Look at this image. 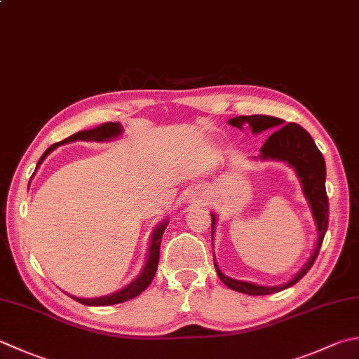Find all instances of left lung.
<instances>
[{
  "instance_id": "8db88e82",
  "label": "left lung",
  "mask_w": 359,
  "mask_h": 359,
  "mask_svg": "<svg viewBox=\"0 0 359 359\" xmlns=\"http://www.w3.org/2000/svg\"><path fill=\"white\" fill-rule=\"evenodd\" d=\"M229 124L235 126V128L243 129V126H249L254 133H259L263 130H273L266 140L264 144L259 149V158L263 160H283L290 163L302 182V188L306 196L308 202L311 205V212L314 216L316 226H318V243H316V249L313 252L311 258L304 266L296 277H294L290 283L280 285V286H258L254 283L240 282V280H233L224 273L217 268L215 263V268L217 276H219L221 282L229 286L230 290L249 294V296H268V294L278 292L286 290L292 285H296L299 280L305 276V273L311 269L316 258L319 255L322 241L327 233L328 227V198L325 189V160L322 157V152L318 149V146L313 142L310 133H308L302 126L296 123H287L283 126V119L268 115H250V116H238L231 118ZM216 224V216L212 215V236Z\"/></svg>"
}]
</instances>
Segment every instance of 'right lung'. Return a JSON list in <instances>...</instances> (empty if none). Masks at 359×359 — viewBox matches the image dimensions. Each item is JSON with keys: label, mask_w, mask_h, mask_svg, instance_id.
<instances>
[{"label": "right lung", "mask_w": 359, "mask_h": 359, "mask_svg": "<svg viewBox=\"0 0 359 359\" xmlns=\"http://www.w3.org/2000/svg\"><path fill=\"white\" fill-rule=\"evenodd\" d=\"M121 126L118 123H104L97 128L88 129V130H81L77 133H73L72 137H68L65 140H62L60 143H55L53 146H49L45 151L43 156L40 157L39 163L45 160L49 152L55 149L59 144L62 143H69V142H76V140H83V142H104V140H110L121 133ZM166 229V221L163 224H160L157 230H154L152 235V243H151V249H149V255H147V262L144 269L142 272V276L138 278L133 280L130 285H128L124 290L118 291L115 294H110V296H104V297H97V299H79V297H73L74 300L79 302V304L83 305H90V306H105V305H115V304H121V302L130 300L133 297H137L138 294H142L147 286L151 285L154 276L157 272V266H158V258H160V243H161V236H163V231Z\"/></svg>", "instance_id": "obj_1"}]
</instances>
